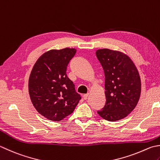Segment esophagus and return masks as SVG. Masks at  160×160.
Listing matches in <instances>:
<instances>
[{"instance_id": "34e87169", "label": "esophagus", "mask_w": 160, "mask_h": 160, "mask_svg": "<svg viewBox=\"0 0 160 160\" xmlns=\"http://www.w3.org/2000/svg\"><path fill=\"white\" fill-rule=\"evenodd\" d=\"M88 96H89V93H86V94H84L83 95V98L84 100H87V98H88Z\"/></svg>"}]
</instances>
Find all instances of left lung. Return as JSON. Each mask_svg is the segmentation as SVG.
Returning <instances> with one entry per match:
<instances>
[{
    "instance_id": "obj_1",
    "label": "left lung",
    "mask_w": 160,
    "mask_h": 160,
    "mask_svg": "<svg viewBox=\"0 0 160 160\" xmlns=\"http://www.w3.org/2000/svg\"><path fill=\"white\" fill-rule=\"evenodd\" d=\"M96 57L105 73L106 102L101 117L108 121L126 117L138 103L141 79L135 65L124 53L103 48L97 50Z\"/></svg>"
}]
</instances>
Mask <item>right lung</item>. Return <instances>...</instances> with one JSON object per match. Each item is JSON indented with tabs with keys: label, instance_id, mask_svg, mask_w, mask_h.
Returning a JSON list of instances; mask_svg holds the SVG:
<instances>
[{
	"label": "right lung",
	"instance_id": "obj_1",
	"mask_svg": "<svg viewBox=\"0 0 160 160\" xmlns=\"http://www.w3.org/2000/svg\"><path fill=\"white\" fill-rule=\"evenodd\" d=\"M76 52L75 48L51 50L37 59L28 82L34 108L47 119L59 121L73 113L81 99L67 68Z\"/></svg>",
	"mask_w": 160,
	"mask_h": 160
}]
</instances>
